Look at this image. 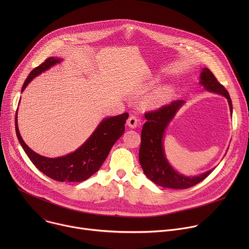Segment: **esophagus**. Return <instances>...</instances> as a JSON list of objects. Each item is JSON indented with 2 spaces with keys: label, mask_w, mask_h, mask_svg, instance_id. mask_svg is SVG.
<instances>
[{
  "label": "esophagus",
  "mask_w": 249,
  "mask_h": 249,
  "mask_svg": "<svg viewBox=\"0 0 249 249\" xmlns=\"http://www.w3.org/2000/svg\"><path fill=\"white\" fill-rule=\"evenodd\" d=\"M127 125L130 128H136L138 126V118L135 115H131L127 120Z\"/></svg>",
  "instance_id": "obj_1"
}]
</instances>
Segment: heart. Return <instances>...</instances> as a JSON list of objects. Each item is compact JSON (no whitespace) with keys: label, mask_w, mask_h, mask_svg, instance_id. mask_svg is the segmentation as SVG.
Returning <instances> with one entry per match:
<instances>
[{"label":"heart","mask_w":249,"mask_h":249,"mask_svg":"<svg viewBox=\"0 0 249 249\" xmlns=\"http://www.w3.org/2000/svg\"><path fill=\"white\" fill-rule=\"evenodd\" d=\"M171 89L169 88H162L157 90L149 99V103L153 106H160L163 104L169 97Z\"/></svg>","instance_id":"heart-1"}]
</instances>
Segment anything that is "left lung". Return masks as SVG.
Listing matches in <instances>:
<instances>
[{"label": "left lung", "mask_w": 249, "mask_h": 249, "mask_svg": "<svg viewBox=\"0 0 249 249\" xmlns=\"http://www.w3.org/2000/svg\"><path fill=\"white\" fill-rule=\"evenodd\" d=\"M200 84L206 90L224 95L232 112L231 99L228 90L221 85L208 68H204L200 75ZM183 100H174L160 108L145 113L147 122L141 134V147L139 160L146 176L154 183L172 189H186L203 181L214 169L199 176H185L172 168L168 163L163 151V136L165 129L175 113L183 105Z\"/></svg>", "instance_id": "8db88e82"}]
</instances>
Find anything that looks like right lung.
Returning <instances> with one entry per match:
<instances>
[{
	"label": "right lung",
	"mask_w": 249,
	"mask_h": 249,
	"mask_svg": "<svg viewBox=\"0 0 249 249\" xmlns=\"http://www.w3.org/2000/svg\"><path fill=\"white\" fill-rule=\"evenodd\" d=\"M61 62V59L50 57L41 65L34 68L26 78L21 91L27 87L33 78ZM128 113L103 119L91 136L75 152L67 156L50 159L33 152L22 140L18 126L16 115V133L23 151L42 173L60 182H80L87 180L95 173L107 158L115 142L123 135Z\"/></svg>",
	"instance_id": "obj_1"
}]
</instances>
